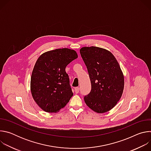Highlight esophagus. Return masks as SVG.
<instances>
[{
	"label": "esophagus",
	"mask_w": 151,
	"mask_h": 151,
	"mask_svg": "<svg viewBox=\"0 0 151 151\" xmlns=\"http://www.w3.org/2000/svg\"><path fill=\"white\" fill-rule=\"evenodd\" d=\"M75 91L76 93H78L79 91V87H75Z\"/></svg>",
	"instance_id": "1"
}]
</instances>
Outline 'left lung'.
<instances>
[{
  "label": "left lung",
  "instance_id": "1",
  "mask_svg": "<svg viewBox=\"0 0 151 151\" xmlns=\"http://www.w3.org/2000/svg\"><path fill=\"white\" fill-rule=\"evenodd\" d=\"M80 54L91 83L90 93L84 96L86 104L97 113L110 111L121 99L124 87L119 63L111 52L99 47H83Z\"/></svg>",
  "mask_w": 151,
  "mask_h": 151
}]
</instances>
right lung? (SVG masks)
Returning a JSON list of instances; mask_svg holds the SVG:
<instances>
[{
	"mask_svg": "<svg viewBox=\"0 0 151 151\" xmlns=\"http://www.w3.org/2000/svg\"><path fill=\"white\" fill-rule=\"evenodd\" d=\"M77 58L75 50L62 48L46 52L37 60L30 89L34 100L43 111L55 113L69 101L73 94L65 69Z\"/></svg>",
	"mask_w": 151,
	"mask_h": 151,
	"instance_id": "1",
	"label": "right lung"
}]
</instances>
